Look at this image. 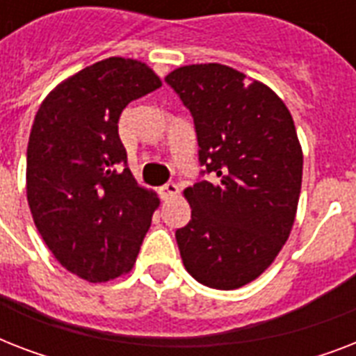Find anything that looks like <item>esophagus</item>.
Listing matches in <instances>:
<instances>
[{
  "mask_svg": "<svg viewBox=\"0 0 356 356\" xmlns=\"http://www.w3.org/2000/svg\"><path fill=\"white\" fill-rule=\"evenodd\" d=\"M159 194H161V197L164 201L172 200V197H175L179 194V186L175 183H166L164 186L159 188Z\"/></svg>",
  "mask_w": 356,
  "mask_h": 356,
  "instance_id": "34e87169",
  "label": "esophagus"
}]
</instances>
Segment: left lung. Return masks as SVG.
Returning a JSON list of instances; mask_svg holds the SVG:
<instances>
[{
  "mask_svg": "<svg viewBox=\"0 0 356 356\" xmlns=\"http://www.w3.org/2000/svg\"><path fill=\"white\" fill-rule=\"evenodd\" d=\"M194 116L200 162L211 181L184 188L192 220L177 229L195 281L234 290L262 275L296 222L303 149L292 114L270 86L218 63L166 75Z\"/></svg>",
  "mask_w": 356,
  "mask_h": 356,
  "instance_id": "8db88e82",
  "label": "left lung"
}]
</instances>
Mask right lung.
<instances>
[{
  "instance_id": "1",
  "label": "right lung",
  "mask_w": 356,
  "mask_h": 356,
  "mask_svg": "<svg viewBox=\"0 0 356 356\" xmlns=\"http://www.w3.org/2000/svg\"><path fill=\"white\" fill-rule=\"evenodd\" d=\"M159 86L142 60L108 57L58 83L33 122L25 170L33 222L60 266L88 282L133 270L161 205L133 177L118 134L123 108Z\"/></svg>"
}]
</instances>
